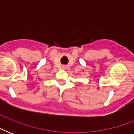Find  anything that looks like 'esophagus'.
Listing matches in <instances>:
<instances>
[{"instance_id": "34e87169", "label": "esophagus", "mask_w": 134, "mask_h": 134, "mask_svg": "<svg viewBox=\"0 0 134 134\" xmlns=\"http://www.w3.org/2000/svg\"><path fill=\"white\" fill-rule=\"evenodd\" d=\"M62 68H63V69H66V67H65V66H63V67H62Z\"/></svg>"}]
</instances>
